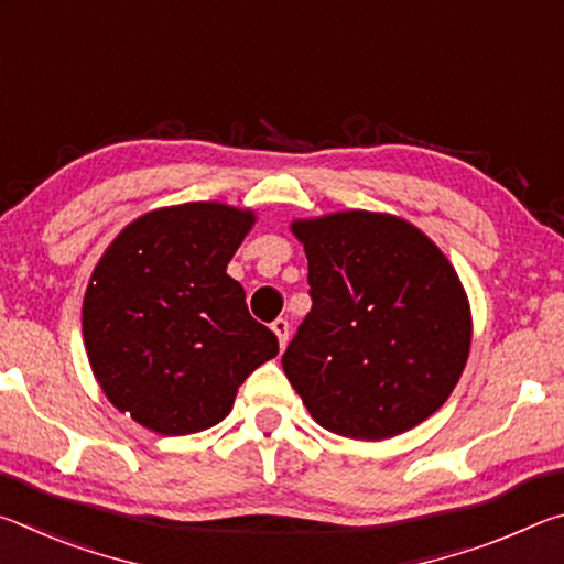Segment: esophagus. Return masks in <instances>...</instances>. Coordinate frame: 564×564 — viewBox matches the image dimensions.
I'll list each match as a JSON object with an SVG mask.
<instances>
[{
	"mask_svg": "<svg viewBox=\"0 0 564 564\" xmlns=\"http://www.w3.org/2000/svg\"><path fill=\"white\" fill-rule=\"evenodd\" d=\"M271 330L275 333V336H279V346L285 348V343H289V321H285V318H275V321L271 323Z\"/></svg>",
	"mask_w": 564,
	"mask_h": 564,
	"instance_id": "1",
	"label": "esophagus"
}]
</instances>
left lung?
<instances>
[{"label": "left lung", "instance_id": "8db88e82", "mask_svg": "<svg viewBox=\"0 0 564 564\" xmlns=\"http://www.w3.org/2000/svg\"><path fill=\"white\" fill-rule=\"evenodd\" d=\"M291 231L308 259L313 308L281 362L313 420L352 441H386L431 417L473 340L453 263L390 214L299 218Z\"/></svg>", "mask_w": 564, "mask_h": 564}]
</instances>
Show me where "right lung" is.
Returning <instances> with one entry per match:
<instances>
[{
	"mask_svg": "<svg viewBox=\"0 0 564 564\" xmlns=\"http://www.w3.org/2000/svg\"><path fill=\"white\" fill-rule=\"evenodd\" d=\"M256 224L218 202L164 206L113 238L84 293L94 378L119 413L159 435H188L231 413L238 386L279 356L226 273Z\"/></svg>",
	"mask_w": 564,
	"mask_h": 564,
	"instance_id": "obj_1",
	"label": "right lung"
}]
</instances>
